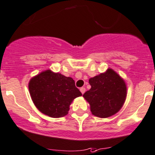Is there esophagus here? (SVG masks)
<instances>
[{
	"label": "esophagus",
	"instance_id": "esophagus-1",
	"mask_svg": "<svg viewBox=\"0 0 155 155\" xmlns=\"http://www.w3.org/2000/svg\"><path fill=\"white\" fill-rule=\"evenodd\" d=\"M80 91L82 92V94H84L85 91V87H82V88H80Z\"/></svg>",
	"mask_w": 155,
	"mask_h": 155
}]
</instances>
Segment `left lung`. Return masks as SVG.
Returning a JSON list of instances; mask_svg holds the SVG:
<instances>
[{
  "label": "left lung",
  "mask_w": 155,
  "mask_h": 155,
  "mask_svg": "<svg viewBox=\"0 0 155 155\" xmlns=\"http://www.w3.org/2000/svg\"><path fill=\"white\" fill-rule=\"evenodd\" d=\"M88 82L91 87L83 97L89 103L93 115L106 118L120 110L127 97V86L117 73L108 69Z\"/></svg>",
  "instance_id": "8db88e82"
}]
</instances>
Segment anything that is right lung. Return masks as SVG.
I'll use <instances>...</instances> for the list:
<instances>
[{"label":"right lung","instance_id":"add662e5","mask_svg":"<svg viewBox=\"0 0 155 155\" xmlns=\"http://www.w3.org/2000/svg\"><path fill=\"white\" fill-rule=\"evenodd\" d=\"M28 89L36 107L54 118L67 115L73 99L82 95L71 77L49 70L31 79Z\"/></svg>","mask_w":155,"mask_h":155}]
</instances>
